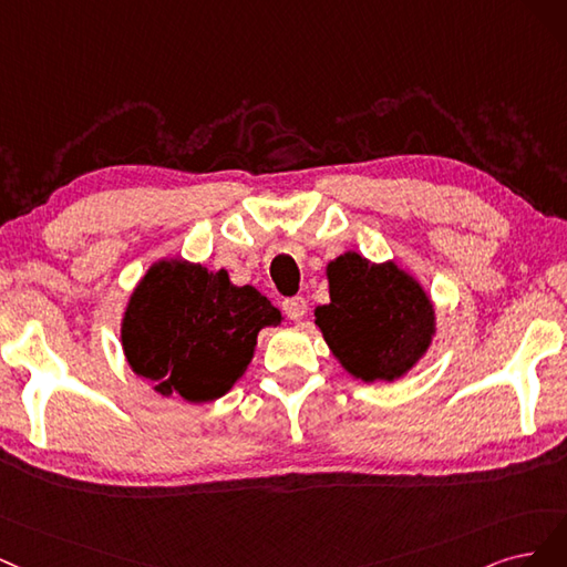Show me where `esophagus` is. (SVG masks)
I'll return each mask as SVG.
<instances>
[{
    "instance_id": "1",
    "label": "esophagus",
    "mask_w": 567,
    "mask_h": 567,
    "mask_svg": "<svg viewBox=\"0 0 567 567\" xmlns=\"http://www.w3.org/2000/svg\"><path fill=\"white\" fill-rule=\"evenodd\" d=\"M306 308H308V303L303 297H289L282 301V313L295 322H299L306 316Z\"/></svg>"
}]
</instances>
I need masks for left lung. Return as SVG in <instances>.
<instances>
[{"mask_svg":"<svg viewBox=\"0 0 567 567\" xmlns=\"http://www.w3.org/2000/svg\"><path fill=\"white\" fill-rule=\"evenodd\" d=\"M327 278L330 303L316 310V324L353 377L393 381L426 353L433 306L408 272L349 251L330 264Z\"/></svg>","mask_w":567,"mask_h":567,"instance_id":"obj_1","label":"left lung"}]
</instances>
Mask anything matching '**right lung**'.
I'll use <instances>...</instances> for the list:
<instances>
[{
  "instance_id": "obj_1",
  "label": "right lung",
  "mask_w": 567,
  "mask_h": 567,
  "mask_svg": "<svg viewBox=\"0 0 567 567\" xmlns=\"http://www.w3.org/2000/svg\"><path fill=\"white\" fill-rule=\"evenodd\" d=\"M280 310L226 270L186 261L155 264L124 313L122 346L132 370L162 395L209 403L243 377L266 324Z\"/></svg>"
}]
</instances>
